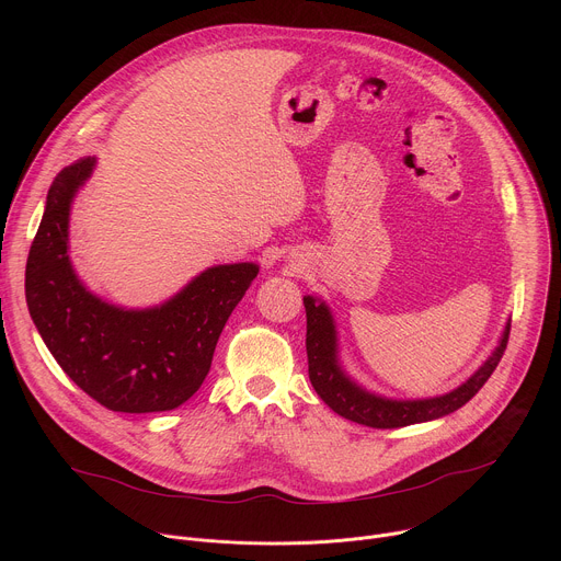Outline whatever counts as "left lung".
<instances>
[{
	"mask_svg": "<svg viewBox=\"0 0 561 561\" xmlns=\"http://www.w3.org/2000/svg\"><path fill=\"white\" fill-rule=\"evenodd\" d=\"M306 308V355H308V377L314 392L324 399L337 415L370 428H399L420 422H431L461 409L474 392L482 388L493 370L497 368L511 335V324L495 353L486 359L466 383L448 394L433 399H417V402H392V399L375 397L359 386H355L337 366L335 357V327L333 317L324 304H314L312 297H304Z\"/></svg>",
	"mask_w": 561,
	"mask_h": 561,
	"instance_id": "8db88e82",
	"label": "left lung"
}]
</instances>
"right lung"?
Listing matches in <instances>:
<instances>
[{
    "mask_svg": "<svg viewBox=\"0 0 561 561\" xmlns=\"http://www.w3.org/2000/svg\"><path fill=\"white\" fill-rule=\"evenodd\" d=\"M95 159L53 180L26 262V304L61 370L115 413L173 411L206 379L232 308L260 268L215 266L150 310H122L91 295L68 262V210Z\"/></svg>",
    "mask_w": 561,
    "mask_h": 561,
    "instance_id": "obj_1",
    "label": "right lung"
}]
</instances>
